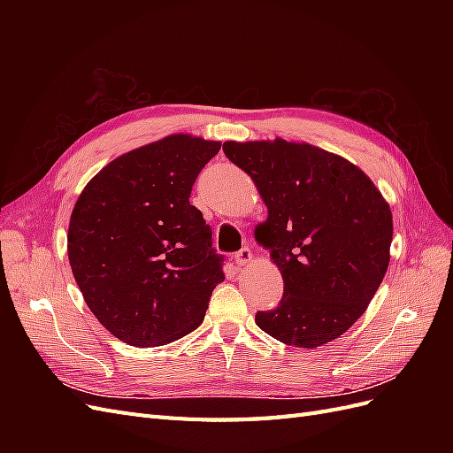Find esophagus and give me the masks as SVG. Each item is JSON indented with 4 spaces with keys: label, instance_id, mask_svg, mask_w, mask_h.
I'll list each match as a JSON object with an SVG mask.
<instances>
[{
    "label": "esophagus",
    "instance_id": "34e87169",
    "mask_svg": "<svg viewBox=\"0 0 453 453\" xmlns=\"http://www.w3.org/2000/svg\"><path fill=\"white\" fill-rule=\"evenodd\" d=\"M236 265L238 266H245V265H250L251 260H253V253H251V250L250 248H243V250H240L238 253H236Z\"/></svg>",
    "mask_w": 453,
    "mask_h": 453
}]
</instances>
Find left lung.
I'll return each mask as SVG.
<instances>
[{"label": "left lung", "mask_w": 453, "mask_h": 453, "mask_svg": "<svg viewBox=\"0 0 453 453\" xmlns=\"http://www.w3.org/2000/svg\"><path fill=\"white\" fill-rule=\"evenodd\" d=\"M268 217L255 240L283 278L280 306L255 323L287 346L318 348L357 321L389 266V203L355 164L310 143L225 142Z\"/></svg>", "instance_id": "1"}]
</instances>
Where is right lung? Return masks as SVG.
Wrapping results in <instances>:
<instances>
[{"label":"right lung","mask_w":453,"mask_h":453,"mask_svg":"<svg viewBox=\"0 0 453 453\" xmlns=\"http://www.w3.org/2000/svg\"><path fill=\"white\" fill-rule=\"evenodd\" d=\"M221 149L190 134L166 135L117 157L75 202L67 257L90 311L135 348L193 333L225 280L211 228L188 196Z\"/></svg>","instance_id":"add662e5"}]
</instances>
